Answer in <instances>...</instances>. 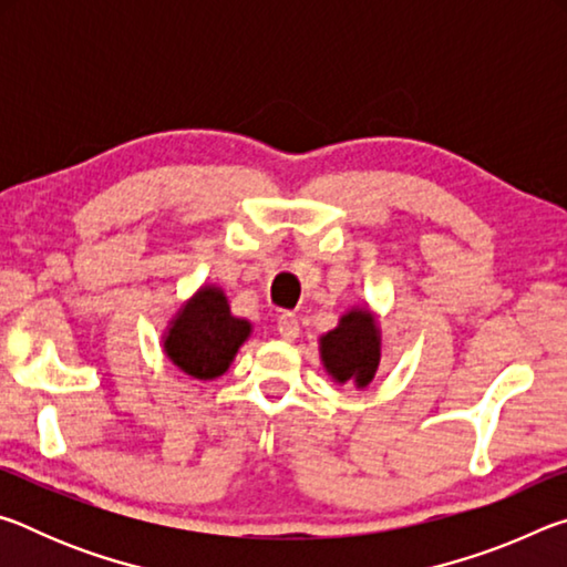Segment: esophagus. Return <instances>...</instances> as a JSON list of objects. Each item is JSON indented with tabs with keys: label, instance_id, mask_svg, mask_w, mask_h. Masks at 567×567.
I'll return each mask as SVG.
<instances>
[{
	"label": "esophagus",
	"instance_id": "esophagus-1",
	"mask_svg": "<svg viewBox=\"0 0 567 567\" xmlns=\"http://www.w3.org/2000/svg\"><path fill=\"white\" fill-rule=\"evenodd\" d=\"M277 334H280V338L287 342L297 340L300 338V320H297L290 312L280 315V320H277Z\"/></svg>",
	"mask_w": 567,
	"mask_h": 567
}]
</instances>
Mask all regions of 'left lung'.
<instances>
[{
	"label": "left lung",
	"mask_w": 567,
	"mask_h": 567,
	"mask_svg": "<svg viewBox=\"0 0 567 567\" xmlns=\"http://www.w3.org/2000/svg\"><path fill=\"white\" fill-rule=\"evenodd\" d=\"M380 328L370 310L352 307L344 312L338 328L320 338V358L334 382H354L368 388L380 364Z\"/></svg>",
	"instance_id": "8db88e82"
}]
</instances>
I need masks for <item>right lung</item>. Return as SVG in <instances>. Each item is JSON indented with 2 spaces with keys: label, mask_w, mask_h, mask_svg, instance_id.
Wrapping results in <instances>:
<instances>
[{
  "label": "right lung",
  "mask_w": 567,
  "mask_h": 567,
  "mask_svg": "<svg viewBox=\"0 0 567 567\" xmlns=\"http://www.w3.org/2000/svg\"><path fill=\"white\" fill-rule=\"evenodd\" d=\"M249 332H252V324L229 312L225 292L219 287L205 285L179 307L162 348L189 378L215 380L225 375Z\"/></svg>",
  "instance_id": "add662e5"
}]
</instances>
